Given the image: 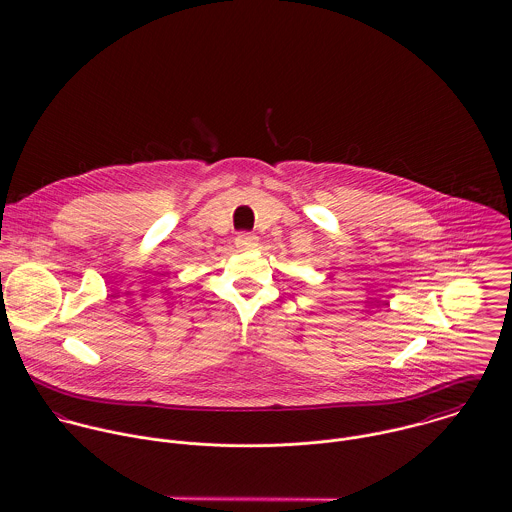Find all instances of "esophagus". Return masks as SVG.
<instances>
[{
	"instance_id": "1",
	"label": "esophagus",
	"mask_w": 512,
	"mask_h": 512,
	"mask_svg": "<svg viewBox=\"0 0 512 512\" xmlns=\"http://www.w3.org/2000/svg\"><path fill=\"white\" fill-rule=\"evenodd\" d=\"M234 244L240 248V250H250L258 244V236L252 234V232H240L236 238H234Z\"/></svg>"
}]
</instances>
